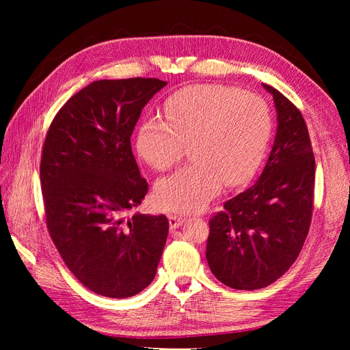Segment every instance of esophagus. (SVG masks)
<instances>
[{"instance_id": "1", "label": "esophagus", "mask_w": 350, "mask_h": 350, "mask_svg": "<svg viewBox=\"0 0 350 350\" xmlns=\"http://www.w3.org/2000/svg\"><path fill=\"white\" fill-rule=\"evenodd\" d=\"M184 221H185V217L183 216H178V215L169 216V226H171V229H178L179 226H183Z\"/></svg>"}]
</instances>
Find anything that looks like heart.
<instances>
[{
  "label": "heart",
  "instance_id": "b5f03b06",
  "mask_svg": "<svg viewBox=\"0 0 350 350\" xmlns=\"http://www.w3.org/2000/svg\"><path fill=\"white\" fill-rule=\"evenodd\" d=\"M163 120L144 118L135 133V150L159 171L171 167L189 146L193 163L159 179L156 204L167 211L194 213L221 188L245 184L258 169L271 135L266 102L220 84H197L169 96Z\"/></svg>",
  "mask_w": 350,
  "mask_h": 350
}]
</instances>
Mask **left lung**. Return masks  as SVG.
Instances as JSON below:
<instances>
[{
  "mask_svg": "<svg viewBox=\"0 0 350 350\" xmlns=\"http://www.w3.org/2000/svg\"><path fill=\"white\" fill-rule=\"evenodd\" d=\"M278 113L276 139L257 183L210 219L206 258L232 289L254 291L276 282L298 258L311 224L315 159L299 109L262 84Z\"/></svg>",
  "mask_w": 350,
  "mask_h": 350,
  "instance_id": "8db88e82",
  "label": "left lung"
}]
</instances>
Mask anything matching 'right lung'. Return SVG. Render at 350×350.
I'll return each instance as SVG.
<instances>
[{
	"instance_id": "right-lung-1",
	"label": "right lung",
	"mask_w": 350,
	"mask_h": 350,
	"mask_svg": "<svg viewBox=\"0 0 350 350\" xmlns=\"http://www.w3.org/2000/svg\"><path fill=\"white\" fill-rule=\"evenodd\" d=\"M166 84L142 77L93 81L58 111L46 134L40 185L49 235L80 283L108 298L147 288L166 243L165 215L124 217L147 194L131 134Z\"/></svg>"
}]
</instances>
